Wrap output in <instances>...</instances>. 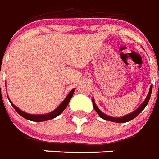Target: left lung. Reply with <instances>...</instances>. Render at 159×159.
Listing matches in <instances>:
<instances>
[{
	"label": "left lung",
	"instance_id": "obj_1",
	"mask_svg": "<svg viewBox=\"0 0 159 159\" xmlns=\"http://www.w3.org/2000/svg\"><path fill=\"white\" fill-rule=\"evenodd\" d=\"M152 89H153V85H151L150 88H149V92H148V95H147V97H146L145 100H144V102L140 105V106H139L138 109H136L135 111H133V112H131V113L128 114V115H125V116H121V117H112V116H107L106 114H104L102 111H100V109L98 108L95 103L94 99L92 98V103H93V107H94L95 111H97V113L99 115V116L101 118H102L103 120H109V121H112V122H116V123H125V122H128V121L132 120L133 119H134L136 116H138L139 114L140 113L141 111H143V109L145 108L146 106L148 105V101L150 99V96L151 93H152Z\"/></svg>",
	"mask_w": 159,
	"mask_h": 159
}]
</instances>
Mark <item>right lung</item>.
I'll use <instances>...</instances> for the list:
<instances>
[{
    "label": "right lung",
    "instance_id": "1",
    "mask_svg": "<svg viewBox=\"0 0 159 159\" xmlns=\"http://www.w3.org/2000/svg\"><path fill=\"white\" fill-rule=\"evenodd\" d=\"M74 91H75V88L71 91V92L68 93L66 98H65L59 106H57V108L55 109L54 111H51L49 113H47V114H43V115H33V114H28L25 112V111H21L20 109H19L17 106H16L15 105L11 102V100L9 99L10 102H11V106H13L14 109L16 110V112L19 114V115H20L22 117H24L25 119L26 120H31V121H35V122H42V121H46V120H52V119L55 118V117H57L60 115V114L62 113V111H64L66 107L67 106L68 103H69L70 100L72 99V95L74 93Z\"/></svg>",
    "mask_w": 159,
    "mask_h": 159
}]
</instances>
